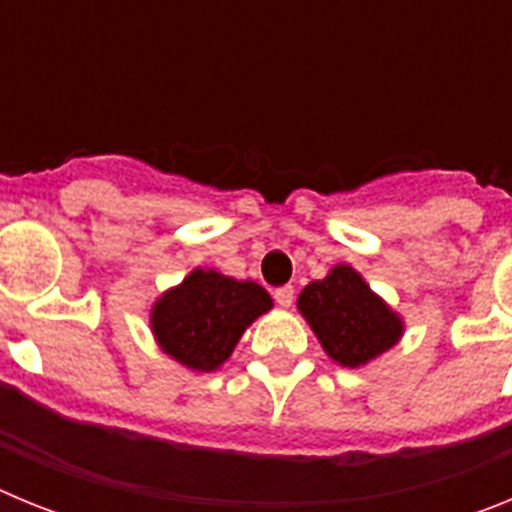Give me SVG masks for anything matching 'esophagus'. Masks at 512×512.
<instances>
[{
  "instance_id": "obj_1",
  "label": "esophagus",
  "mask_w": 512,
  "mask_h": 512,
  "mask_svg": "<svg viewBox=\"0 0 512 512\" xmlns=\"http://www.w3.org/2000/svg\"><path fill=\"white\" fill-rule=\"evenodd\" d=\"M274 300H277V305L289 307L295 302V287H292V284H284V287L274 289Z\"/></svg>"
}]
</instances>
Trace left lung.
<instances>
[{"label": "left lung", "mask_w": 512, "mask_h": 512, "mask_svg": "<svg viewBox=\"0 0 512 512\" xmlns=\"http://www.w3.org/2000/svg\"><path fill=\"white\" fill-rule=\"evenodd\" d=\"M297 307L325 354L348 369L390 351L405 330L400 315L348 264L333 266L328 277L307 284Z\"/></svg>", "instance_id": "1"}]
</instances>
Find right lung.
<instances>
[{
    "label": "right lung",
    "instance_id": "1",
    "mask_svg": "<svg viewBox=\"0 0 512 512\" xmlns=\"http://www.w3.org/2000/svg\"><path fill=\"white\" fill-rule=\"evenodd\" d=\"M261 284L238 282L215 269H194L158 297L151 328L164 354L192 372H215L233 354L243 330L271 310Z\"/></svg>",
    "mask_w": 512,
    "mask_h": 512
}]
</instances>
